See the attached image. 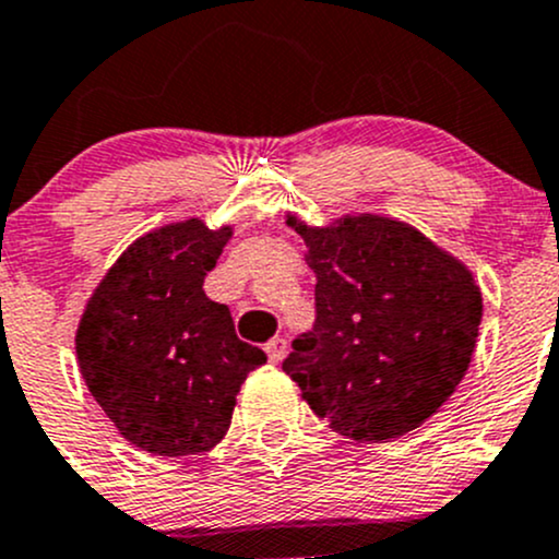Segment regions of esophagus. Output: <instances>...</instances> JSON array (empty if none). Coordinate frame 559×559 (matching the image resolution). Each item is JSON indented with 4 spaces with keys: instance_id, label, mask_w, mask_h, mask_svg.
Masks as SVG:
<instances>
[{
    "instance_id": "obj_1",
    "label": "esophagus",
    "mask_w": 559,
    "mask_h": 559,
    "mask_svg": "<svg viewBox=\"0 0 559 559\" xmlns=\"http://www.w3.org/2000/svg\"><path fill=\"white\" fill-rule=\"evenodd\" d=\"M266 355H269V360H272V364H282V358H285V353H287V342L285 338H272V342H266Z\"/></svg>"
}]
</instances>
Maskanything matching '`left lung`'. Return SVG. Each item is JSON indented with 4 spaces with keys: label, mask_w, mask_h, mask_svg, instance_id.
Listing matches in <instances>:
<instances>
[{
    "label": "left lung",
    "mask_w": 559,
    "mask_h": 559,
    "mask_svg": "<svg viewBox=\"0 0 559 559\" xmlns=\"http://www.w3.org/2000/svg\"><path fill=\"white\" fill-rule=\"evenodd\" d=\"M287 226L318 277V320L282 371L344 439L417 430L474 358L481 290L471 269L399 217L355 212L309 226L287 212Z\"/></svg>",
    "instance_id": "obj_1"
}]
</instances>
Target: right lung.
I'll list each match as a JSON object with an SVG mask.
<instances>
[{
    "mask_svg": "<svg viewBox=\"0 0 559 559\" xmlns=\"http://www.w3.org/2000/svg\"><path fill=\"white\" fill-rule=\"evenodd\" d=\"M234 237L201 217L131 241L91 293L74 353L91 395L126 441L164 457L210 452L231 425L247 373L266 364L241 342L204 277Z\"/></svg>",
    "mask_w": 559,
    "mask_h": 559,
    "instance_id": "add662e5",
    "label": "right lung"
}]
</instances>
